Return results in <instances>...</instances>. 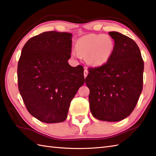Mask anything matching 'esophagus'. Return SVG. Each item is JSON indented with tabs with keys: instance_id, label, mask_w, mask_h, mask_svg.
<instances>
[{
	"instance_id": "esophagus-1",
	"label": "esophagus",
	"mask_w": 156,
	"mask_h": 156,
	"mask_svg": "<svg viewBox=\"0 0 156 156\" xmlns=\"http://www.w3.org/2000/svg\"><path fill=\"white\" fill-rule=\"evenodd\" d=\"M87 74H88V71H87V69L86 68H85V69H84V72H83V75H84V77H85V78L87 77Z\"/></svg>"
}]
</instances>
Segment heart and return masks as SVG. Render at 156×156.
Returning <instances> with one entry per match:
<instances>
[{"mask_svg":"<svg viewBox=\"0 0 156 156\" xmlns=\"http://www.w3.org/2000/svg\"><path fill=\"white\" fill-rule=\"evenodd\" d=\"M114 42L112 37L103 34H89L77 41L76 50L72 55L85 56L87 62L91 65L100 66L106 63L112 55Z\"/></svg>","mask_w":156,"mask_h":156,"instance_id":"heart-1","label":"heart"}]
</instances>
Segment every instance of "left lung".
Listing matches in <instances>:
<instances>
[{
	"instance_id": "8db88e82",
	"label": "left lung",
	"mask_w": 156,
	"mask_h": 156,
	"mask_svg": "<svg viewBox=\"0 0 156 156\" xmlns=\"http://www.w3.org/2000/svg\"><path fill=\"white\" fill-rule=\"evenodd\" d=\"M108 34L114 41L112 55L105 64L88 69L85 83L92 115L116 122L129 116L136 106L143 90L144 62L134 40L116 31Z\"/></svg>"
}]
</instances>
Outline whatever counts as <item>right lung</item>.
Instances as JSON below:
<instances>
[{"label": "right lung", "mask_w": 156, "mask_h": 156, "mask_svg": "<svg viewBox=\"0 0 156 156\" xmlns=\"http://www.w3.org/2000/svg\"><path fill=\"white\" fill-rule=\"evenodd\" d=\"M72 34L55 31L25 43L17 65L19 91L31 115L46 123L63 122L85 78L81 65L71 66Z\"/></svg>", "instance_id": "obj_1"}]
</instances>
